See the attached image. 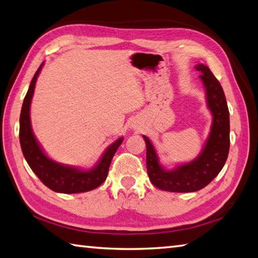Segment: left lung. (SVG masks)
Segmentation results:
<instances>
[{
	"label": "left lung",
	"instance_id": "left-lung-1",
	"mask_svg": "<svg viewBox=\"0 0 258 258\" xmlns=\"http://www.w3.org/2000/svg\"><path fill=\"white\" fill-rule=\"evenodd\" d=\"M207 90L208 107L213 116L212 127L203 151L193 161L180 165L172 170L160 166L157 153L150 140L144 137L147 144V170L150 181L159 189L175 193H189L209 185L224 166L230 147V120L221 84L203 64L196 65Z\"/></svg>",
	"mask_w": 258,
	"mask_h": 258
}]
</instances>
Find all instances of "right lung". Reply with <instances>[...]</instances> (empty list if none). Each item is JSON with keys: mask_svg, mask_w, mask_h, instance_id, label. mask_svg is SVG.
I'll list each match as a JSON object with an SVG mask.
<instances>
[{"mask_svg": "<svg viewBox=\"0 0 258 258\" xmlns=\"http://www.w3.org/2000/svg\"><path fill=\"white\" fill-rule=\"evenodd\" d=\"M41 68L43 64L32 78L21 108L19 138H20L23 157L41 182L51 190L57 193L73 194L95 189L106 180L111 159L120 143L123 142V138L110 144L102 154L99 162L89 170H81L76 167L60 165L46 156L32 133L30 123V104Z\"/></svg>", "mask_w": 258, "mask_h": 258, "instance_id": "obj_1", "label": "right lung"}]
</instances>
